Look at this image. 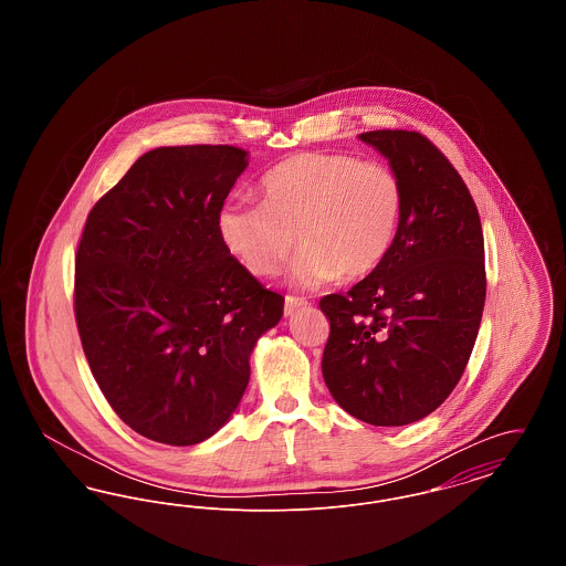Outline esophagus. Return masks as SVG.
Segmentation results:
<instances>
[{
    "label": "esophagus",
    "instance_id": "1",
    "mask_svg": "<svg viewBox=\"0 0 566 566\" xmlns=\"http://www.w3.org/2000/svg\"><path fill=\"white\" fill-rule=\"evenodd\" d=\"M307 301L305 298H298V296H286L284 301V314L286 316H293L298 307H305Z\"/></svg>",
    "mask_w": 566,
    "mask_h": 566
}]
</instances>
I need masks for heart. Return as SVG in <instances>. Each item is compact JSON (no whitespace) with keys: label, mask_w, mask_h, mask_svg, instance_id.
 <instances>
[{"label":"heart","mask_w":566,"mask_h":566,"mask_svg":"<svg viewBox=\"0 0 566 566\" xmlns=\"http://www.w3.org/2000/svg\"><path fill=\"white\" fill-rule=\"evenodd\" d=\"M261 192L263 201L229 199L218 212L220 240L256 275L282 270L295 233L303 250L291 284L305 291L369 275L397 242L403 187L384 163L301 153L270 169Z\"/></svg>","instance_id":"obj_1"}]
</instances>
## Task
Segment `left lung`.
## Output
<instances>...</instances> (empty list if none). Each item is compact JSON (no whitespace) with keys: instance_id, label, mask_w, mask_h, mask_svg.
I'll return each instance as SVG.
<instances>
[{"instance_id":"obj_1","label":"left lung","mask_w":566,"mask_h":566,"mask_svg":"<svg viewBox=\"0 0 566 566\" xmlns=\"http://www.w3.org/2000/svg\"><path fill=\"white\" fill-rule=\"evenodd\" d=\"M399 176L403 216L386 261L348 295H326L324 384L350 416L405 427L443 403L478 339L485 301L484 233L452 163L424 135H358Z\"/></svg>"}]
</instances>
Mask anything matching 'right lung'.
Returning <instances> with one entry per match:
<instances>
[{"label":"right lung","instance_id":"1","mask_svg":"<svg viewBox=\"0 0 566 566\" xmlns=\"http://www.w3.org/2000/svg\"><path fill=\"white\" fill-rule=\"evenodd\" d=\"M235 146L142 155L91 210L76 254V323L104 397L135 432L195 446L220 431L284 296L231 256L218 212L248 167Z\"/></svg>","mask_w":566,"mask_h":566}]
</instances>
